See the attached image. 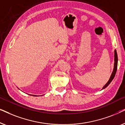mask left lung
<instances>
[{"label":"left lung","instance_id":"1","mask_svg":"<svg viewBox=\"0 0 125 125\" xmlns=\"http://www.w3.org/2000/svg\"><path fill=\"white\" fill-rule=\"evenodd\" d=\"M117 65H118V56H117V51H116V50L115 49V50H114V64L113 71V72L112 73V74H111V76L110 78H109V81H107V83H106L105 85H104V86L102 88V89H104L106 88V87L110 84L111 82L112 81V80H113V78H114V76H115V75L116 72H117Z\"/></svg>","mask_w":125,"mask_h":125}]
</instances>
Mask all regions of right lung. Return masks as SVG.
<instances>
[{
  "label": "right lung",
  "instance_id": "1",
  "mask_svg": "<svg viewBox=\"0 0 125 125\" xmlns=\"http://www.w3.org/2000/svg\"><path fill=\"white\" fill-rule=\"evenodd\" d=\"M29 95H32V96H37V95H32V94H29Z\"/></svg>",
  "mask_w": 125,
  "mask_h": 125
}]
</instances>
